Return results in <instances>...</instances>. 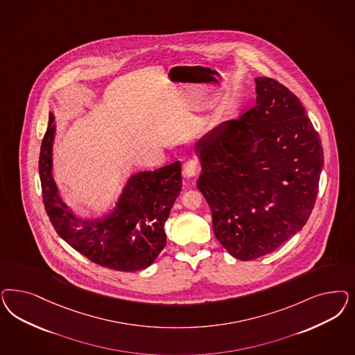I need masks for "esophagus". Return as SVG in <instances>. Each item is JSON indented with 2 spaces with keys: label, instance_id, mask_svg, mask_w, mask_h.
I'll return each instance as SVG.
<instances>
[{
  "label": "esophagus",
  "instance_id": "esophagus-1",
  "mask_svg": "<svg viewBox=\"0 0 355 355\" xmlns=\"http://www.w3.org/2000/svg\"><path fill=\"white\" fill-rule=\"evenodd\" d=\"M198 172V166H197V162L193 159L187 160L183 164V175L185 178L191 179V178H195Z\"/></svg>",
  "mask_w": 355,
  "mask_h": 355
}]
</instances>
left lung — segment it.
Returning a JSON list of instances; mask_svg holds the SVG:
<instances>
[{"label": "left lung", "mask_w": 355, "mask_h": 355, "mask_svg": "<svg viewBox=\"0 0 355 355\" xmlns=\"http://www.w3.org/2000/svg\"><path fill=\"white\" fill-rule=\"evenodd\" d=\"M254 83L251 110L195 145L202 170L197 188L214 235L243 261L275 251L303 229L324 166L320 137L297 96L268 77Z\"/></svg>", "instance_id": "8db88e82"}]
</instances>
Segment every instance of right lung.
Instances as JSON below:
<instances>
[{
  "label": "right lung",
  "mask_w": 355,
  "mask_h": 355,
  "mask_svg": "<svg viewBox=\"0 0 355 355\" xmlns=\"http://www.w3.org/2000/svg\"><path fill=\"white\" fill-rule=\"evenodd\" d=\"M53 121L49 112L39 158L43 201L53 229L92 263L119 272L146 269L167 241L164 223L183 185L180 162L132 175L112 209L99 217H82L61 198L52 176Z\"/></svg>",
  "instance_id": "add662e5"
}]
</instances>
